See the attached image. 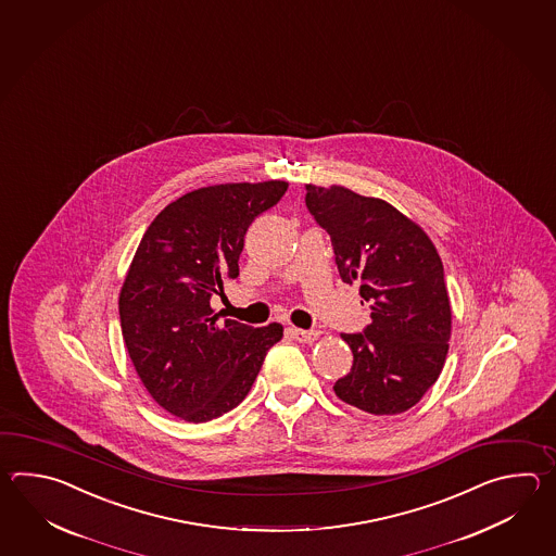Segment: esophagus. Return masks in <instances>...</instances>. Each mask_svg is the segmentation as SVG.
<instances>
[{
    "mask_svg": "<svg viewBox=\"0 0 556 556\" xmlns=\"http://www.w3.org/2000/svg\"><path fill=\"white\" fill-rule=\"evenodd\" d=\"M292 336H294L295 340L300 343H312L316 342L319 338V331L318 330H298V328H294L292 330Z\"/></svg>",
    "mask_w": 556,
    "mask_h": 556,
    "instance_id": "obj_1",
    "label": "esophagus"
}]
</instances>
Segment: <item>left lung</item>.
I'll use <instances>...</instances> for the list:
<instances>
[{"mask_svg":"<svg viewBox=\"0 0 556 556\" xmlns=\"http://www.w3.org/2000/svg\"><path fill=\"white\" fill-rule=\"evenodd\" d=\"M306 206L330 235L343 282L357 283L371 309L364 333H342L354 366L333 391L367 414H403L438 381L450 352V295L438 249L390 202L340 185H306Z\"/></svg>","mask_w":556,"mask_h":556,"instance_id":"8db88e82","label":"left lung"}]
</instances>
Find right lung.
I'll use <instances>...</instances> for the list:
<instances>
[{"mask_svg": "<svg viewBox=\"0 0 556 556\" xmlns=\"http://www.w3.org/2000/svg\"><path fill=\"white\" fill-rule=\"evenodd\" d=\"M288 189L283 180L192 190L156 214L118 294L130 362L154 402L190 424L235 409L249 395L283 328L218 324L211 298L238 276L244 235Z\"/></svg>", "mask_w": 556, "mask_h": 556, "instance_id": "obj_1", "label": "right lung"}]
</instances>
